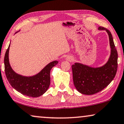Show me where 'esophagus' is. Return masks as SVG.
Returning <instances> with one entry per match:
<instances>
[{
    "label": "esophagus",
    "mask_w": 124,
    "mask_h": 124,
    "mask_svg": "<svg viewBox=\"0 0 124 124\" xmlns=\"http://www.w3.org/2000/svg\"><path fill=\"white\" fill-rule=\"evenodd\" d=\"M65 59L66 61H72V60H73V58H72L71 56L68 55V56H67L66 57Z\"/></svg>",
    "instance_id": "1"
}]
</instances>
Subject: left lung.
I'll use <instances>...</instances> for the list:
<instances>
[{
    "label": "left lung",
    "instance_id": "left-lung-1",
    "mask_svg": "<svg viewBox=\"0 0 124 124\" xmlns=\"http://www.w3.org/2000/svg\"><path fill=\"white\" fill-rule=\"evenodd\" d=\"M98 30L105 31L108 35L110 54L108 61L100 67H92L79 62L71 66L74 86L84 95H93L103 90L113 80L117 70L118 54L111 33L101 26Z\"/></svg>",
    "mask_w": 124,
    "mask_h": 124
}]
</instances>
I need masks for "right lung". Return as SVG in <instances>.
<instances>
[{
  "label": "right lung",
  "instance_id": "add662e5",
  "mask_svg": "<svg viewBox=\"0 0 124 124\" xmlns=\"http://www.w3.org/2000/svg\"><path fill=\"white\" fill-rule=\"evenodd\" d=\"M9 47L10 44L5 54L4 62L5 73L11 86L20 93L29 97L37 98L45 93L50 84L51 69L58 63V61L50 62L34 75L27 77L20 75L13 70L9 63Z\"/></svg>",
  "mask_w": 124,
  "mask_h": 124
}]
</instances>
